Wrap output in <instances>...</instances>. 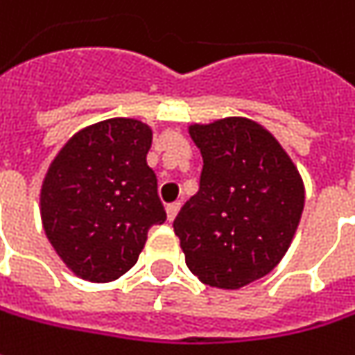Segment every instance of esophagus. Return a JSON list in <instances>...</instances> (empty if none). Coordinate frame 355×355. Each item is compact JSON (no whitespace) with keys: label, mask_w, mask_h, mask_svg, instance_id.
Returning <instances> with one entry per match:
<instances>
[{"label":"esophagus","mask_w":355,"mask_h":355,"mask_svg":"<svg viewBox=\"0 0 355 355\" xmlns=\"http://www.w3.org/2000/svg\"><path fill=\"white\" fill-rule=\"evenodd\" d=\"M178 210H180V202H173V205L166 207V218H168V223H173L177 218Z\"/></svg>","instance_id":"1"}]
</instances>
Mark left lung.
Segmentation results:
<instances>
[{"label": "left lung", "instance_id": "obj_1", "mask_svg": "<svg viewBox=\"0 0 355 355\" xmlns=\"http://www.w3.org/2000/svg\"><path fill=\"white\" fill-rule=\"evenodd\" d=\"M202 155L200 189L175 234L202 284L239 290L278 266L298 230L304 180L278 139L246 116L189 125Z\"/></svg>", "mask_w": 355, "mask_h": 355}]
</instances>
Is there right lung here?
Segmentation results:
<instances>
[{
	"instance_id": "add662e5",
	"label": "right lung",
	"mask_w": 355,
	"mask_h": 355,
	"mask_svg": "<svg viewBox=\"0 0 355 355\" xmlns=\"http://www.w3.org/2000/svg\"><path fill=\"white\" fill-rule=\"evenodd\" d=\"M153 129L115 116L77 131L49 164L39 210L65 266L89 282H113L137 264L148 228L166 214L147 164Z\"/></svg>"
}]
</instances>
